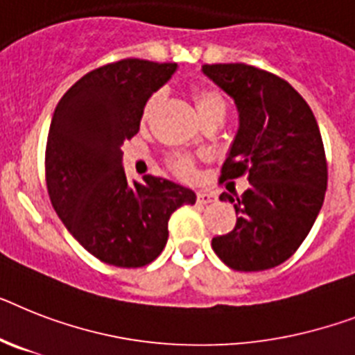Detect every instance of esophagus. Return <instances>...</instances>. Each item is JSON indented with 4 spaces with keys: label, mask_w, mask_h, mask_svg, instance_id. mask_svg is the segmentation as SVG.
Returning a JSON list of instances; mask_svg holds the SVG:
<instances>
[{
    "label": "esophagus",
    "mask_w": 355,
    "mask_h": 355,
    "mask_svg": "<svg viewBox=\"0 0 355 355\" xmlns=\"http://www.w3.org/2000/svg\"><path fill=\"white\" fill-rule=\"evenodd\" d=\"M216 201V196L212 192H198V203L199 205H210Z\"/></svg>",
    "instance_id": "obj_1"
}]
</instances>
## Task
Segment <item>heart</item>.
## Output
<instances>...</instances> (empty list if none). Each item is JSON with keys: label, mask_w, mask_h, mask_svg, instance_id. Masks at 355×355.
<instances>
[{"label": "heart", "mask_w": 355, "mask_h": 355, "mask_svg": "<svg viewBox=\"0 0 355 355\" xmlns=\"http://www.w3.org/2000/svg\"><path fill=\"white\" fill-rule=\"evenodd\" d=\"M156 96H152V98L146 101L145 108H143V121H146V119L150 118V114L154 112V108H156ZM194 103L196 108H198V112H203L205 108L210 107V105L223 103V98H221L219 92H216V90L203 89L194 92ZM172 168H174L180 175H183V178H189V175L192 174V171H194V163H192V159L187 156H175L174 159H172Z\"/></svg>", "instance_id": "b5f03b06"}]
</instances>
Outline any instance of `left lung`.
I'll list each match as a JSON object with an SVG mask.
<instances>
[{"mask_svg": "<svg viewBox=\"0 0 355 355\" xmlns=\"http://www.w3.org/2000/svg\"><path fill=\"white\" fill-rule=\"evenodd\" d=\"M203 74L234 99L237 127L221 180L247 174L232 232L212 239L227 266L268 270L286 261L309 236L327 192V159L318 121L285 79L245 63L203 65Z\"/></svg>", "mask_w": 355, "mask_h": 355, "instance_id": "1", "label": "left lung"}]
</instances>
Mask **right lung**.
I'll use <instances>...</instances> for the list:
<instances>
[{"label": "right lung", "mask_w": 355, "mask_h": 355, "mask_svg": "<svg viewBox=\"0 0 355 355\" xmlns=\"http://www.w3.org/2000/svg\"><path fill=\"white\" fill-rule=\"evenodd\" d=\"M175 63L121 60L76 81L52 116L45 152L52 207L78 243L107 265L137 268L159 256L168 219L196 194L174 181H128L121 145L139 132L143 108Z\"/></svg>", "instance_id": "add662e5"}]
</instances>
